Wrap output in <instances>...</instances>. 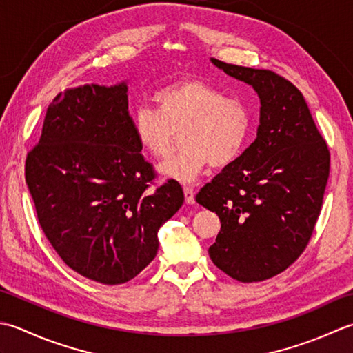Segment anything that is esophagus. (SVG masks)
Returning a JSON list of instances; mask_svg holds the SVG:
<instances>
[{
  "instance_id": "esophagus-1",
  "label": "esophagus",
  "mask_w": 353,
  "mask_h": 353,
  "mask_svg": "<svg viewBox=\"0 0 353 353\" xmlns=\"http://www.w3.org/2000/svg\"><path fill=\"white\" fill-rule=\"evenodd\" d=\"M184 198H185V203L187 204H195V192H193L192 187L189 185H184Z\"/></svg>"
}]
</instances>
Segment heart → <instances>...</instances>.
I'll return each instance as SVG.
<instances>
[{"label":"heart","mask_w":353,"mask_h":353,"mask_svg":"<svg viewBox=\"0 0 353 353\" xmlns=\"http://www.w3.org/2000/svg\"><path fill=\"white\" fill-rule=\"evenodd\" d=\"M155 110L140 106L132 112V131L139 145L155 158L168 157L181 131L183 148L160 164L164 178L195 181L208 164L225 168L245 148L251 116L241 99L201 81H181L154 96Z\"/></svg>","instance_id":"heart-1"}]
</instances>
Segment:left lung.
<instances>
[{
	"label": "left lung",
	"mask_w": 353,
	"mask_h": 353,
	"mask_svg": "<svg viewBox=\"0 0 353 353\" xmlns=\"http://www.w3.org/2000/svg\"><path fill=\"white\" fill-rule=\"evenodd\" d=\"M210 61L253 86L261 119L256 140L196 195L221 221L208 256L230 277L261 282L296 262L311 239L329 178V149L290 81L270 70Z\"/></svg>",
	"instance_id": "8db88e82"
}]
</instances>
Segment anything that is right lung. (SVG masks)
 I'll return each mask as SVG.
<instances>
[{
    "mask_svg": "<svg viewBox=\"0 0 353 353\" xmlns=\"http://www.w3.org/2000/svg\"><path fill=\"white\" fill-rule=\"evenodd\" d=\"M128 85H82L48 105L26 183L42 232L71 270L105 285L129 282L154 261L158 230L184 203L169 179L150 190Z\"/></svg>",
    "mask_w": 353,
    "mask_h": 353,
    "instance_id": "right-lung-1",
    "label": "right lung"
}]
</instances>
